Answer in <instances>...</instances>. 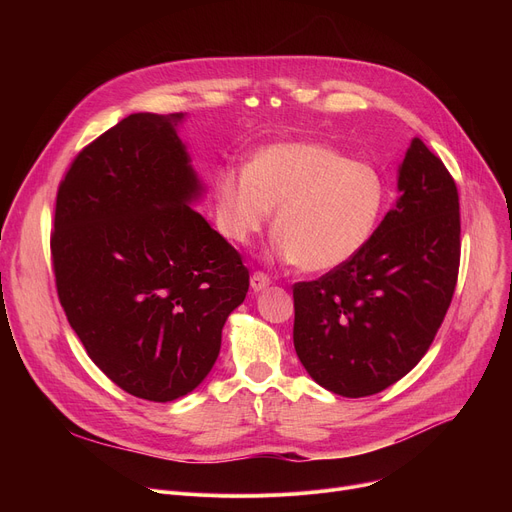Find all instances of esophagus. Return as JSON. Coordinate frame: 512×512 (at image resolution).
<instances>
[{"mask_svg": "<svg viewBox=\"0 0 512 512\" xmlns=\"http://www.w3.org/2000/svg\"><path fill=\"white\" fill-rule=\"evenodd\" d=\"M270 284H272L270 276L263 274V272H253V276H251V288L253 290H263V288H267Z\"/></svg>", "mask_w": 512, "mask_h": 512, "instance_id": "1", "label": "esophagus"}]
</instances>
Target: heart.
Listing matches in <instances>:
<instances>
[{"instance_id": "heart-1", "label": "heart", "mask_w": 512, "mask_h": 512, "mask_svg": "<svg viewBox=\"0 0 512 512\" xmlns=\"http://www.w3.org/2000/svg\"><path fill=\"white\" fill-rule=\"evenodd\" d=\"M220 232L245 245L276 209V251L305 272H330L357 257L378 230L386 182L367 161L313 141L259 149L245 170L226 166L213 182Z\"/></svg>"}]
</instances>
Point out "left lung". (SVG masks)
Masks as SVG:
<instances>
[{"instance_id":"obj_1","label":"left lung","mask_w":512,"mask_h":512,"mask_svg":"<svg viewBox=\"0 0 512 512\" xmlns=\"http://www.w3.org/2000/svg\"><path fill=\"white\" fill-rule=\"evenodd\" d=\"M459 263V191L442 159L415 137L398 170V199L367 247L292 286V338L307 373L346 398L405 378L442 326Z\"/></svg>"}]
</instances>
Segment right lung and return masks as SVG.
Masks as SVG:
<instances>
[{"mask_svg": "<svg viewBox=\"0 0 512 512\" xmlns=\"http://www.w3.org/2000/svg\"><path fill=\"white\" fill-rule=\"evenodd\" d=\"M184 114H130L60 182L49 238L58 299L93 363L124 392L195 390L245 301L240 253L191 205L201 184L176 134Z\"/></svg>", "mask_w": 512, "mask_h": 512, "instance_id": "right-lung-1", "label": "right lung"}]
</instances>
